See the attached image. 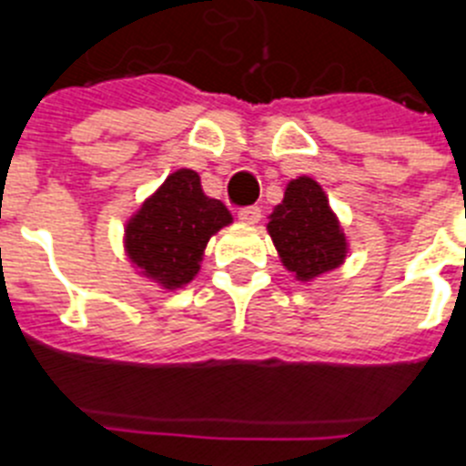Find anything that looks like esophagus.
Masks as SVG:
<instances>
[{
	"label": "esophagus",
	"instance_id": "esophagus-1",
	"mask_svg": "<svg viewBox=\"0 0 466 466\" xmlns=\"http://www.w3.org/2000/svg\"><path fill=\"white\" fill-rule=\"evenodd\" d=\"M259 218H262V211H259V207L238 208V220H241V223L255 225V223H259Z\"/></svg>",
	"mask_w": 466,
	"mask_h": 466
}]
</instances>
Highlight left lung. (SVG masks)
<instances>
[{"instance_id":"obj_1","label":"left lung","mask_w":466,"mask_h":466,"mask_svg":"<svg viewBox=\"0 0 466 466\" xmlns=\"http://www.w3.org/2000/svg\"><path fill=\"white\" fill-rule=\"evenodd\" d=\"M279 258L297 280L306 283L341 267L348 241L320 183L299 176L288 183L283 202L267 223Z\"/></svg>"}]
</instances>
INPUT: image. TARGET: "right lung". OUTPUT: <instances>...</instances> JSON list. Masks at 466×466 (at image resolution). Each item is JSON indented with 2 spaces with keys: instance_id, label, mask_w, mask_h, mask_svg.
<instances>
[{
  "instance_id": "1",
  "label": "right lung",
  "mask_w": 466,
  "mask_h": 466,
  "mask_svg": "<svg viewBox=\"0 0 466 466\" xmlns=\"http://www.w3.org/2000/svg\"><path fill=\"white\" fill-rule=\"evenodd\" d=\"M229 223L232 213L204 195L197 171L178 169L127 220L125 253L146 279L176 290L195 279L208 238Z\"/></svg>"
}]
</instances>
